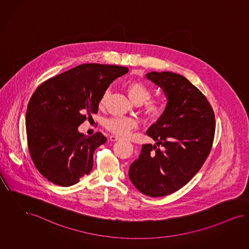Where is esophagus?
Masks as SVG:
<instances>
[{
  "mask_svg": "<svg viewBox=\"0 0 249 249\" xmlns=\"http://www.w3.org/2000/svg\"><path fill=\"white\" fill-rule=\"evenodd\" d=\"M120 137L115 136V135H111V136H110V140H111V141H117V140H120Z\"/></svg>",
  "mask_w": 249,
  "mask_h": 249,
  "instance_id": "1",
  "label": "esophagus"
}]
</instances>
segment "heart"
I'll list each match as a JSON object with an SVG mask.
<instances>
[{
    "label": "heart",
    "mask_w": 249,
    "mask_h": 249,
    "mask_svg": "<svg viewBox=\"0 0 249 249\" xmlns=\"http://www.w3.org/2000/svg\"><path fill=\"white\" fill-rule=\"evenodd\" d=\"M126 92L129 99L134 103L141 104L145 102V113L150 118H159L164 111L165 105L162 101H147L150 98L151 92L149 89L144 84L140 82H131L126 86ZM108 95L109 91H106L103 94L102 100L100 102V107H103L105 105ZM137 121L130 117H112L105 122V127L110 132L123 137L127 136L133 129L137 127Z\"/></svg>",
    "instance_id": "b5f03b06"
}]
</instances>
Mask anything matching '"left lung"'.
<instances>
[{"instance_id":"8db88e82","label":"left lung","mask_w":249,"mask_h":249,"mask_svg":"<svg viewBox=\"0 0 249 249\" xmlns=\"http://www.w3.org/2000/svg\"><path fill=\"white\" fill-rule=\"evenodd\" d=\"M148 80L162 89L165 110L147 131L156 143L145 144L129 167V179L148 196H163L187 184L212 149L215 115L201 91L181 74L150 72Z\"/></svg>"}]
</instances>
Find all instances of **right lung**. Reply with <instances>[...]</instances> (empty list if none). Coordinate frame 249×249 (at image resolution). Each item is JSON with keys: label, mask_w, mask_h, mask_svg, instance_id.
I'll use <instances>...</instances> for the list:
<instances>
[{"label": "right lung", "mask_w": 249, "mask_h": 249, "mask_svg": "<svg viewBox=\"0 0 249 249\" xmlns=\"http://www.w3.org/2000/svg\"><path fill=\"white\" fill-rule=\"evenodd\" d=\"M128 68L84 64L41 84L28 102L26 128L28 149L37 171L50 182L70 186L89 175L95 149L107 140L78 126L99 111L103 94Z\"/></svg>", "instance_id": "add662e5"}]
</instances>
